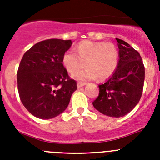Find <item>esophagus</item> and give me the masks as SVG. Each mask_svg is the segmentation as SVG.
<instances>
[{
  "mask_svg": "<svg viewBox=\"0 0 160 160\" xmlns=\"http://www.w3.org/2000/svg\"><path fill=\"white\" fill-rule=\"evenodd\" d=\"M85 85H86V83H85V82H78L77 83L78 88H81V87H84Z\"/></svg>",
  "mask_w": 160,
  "mask_h": 160,
  "instance_id": "esophagus-1",
  "label": "esophagus"
}]
</instances>
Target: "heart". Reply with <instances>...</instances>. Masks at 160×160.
<instances>
[{"instance_id":"heart-1","label":"heart","mask_w":160,"mask_h":160,"mask_svg":"<svg viewBox=\"0 0 160 160\" xmlns=\"http://www.w3.org/2000/svg\"><path fill=\"white\" fill-rule=\"evenodd\" d=\"M118 62L117 48L112 43L103 42H82L76 47V53L67 50L62 56L63 66L70 73H75L84 64L87 66L73 75L82 81L96 77L101 80L108 78L115 71Z\"/></svg>"}]
</instances>
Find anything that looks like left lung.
Instances as JSON below:
<instances>
[{
    "instance_id": "left-lung-1",
    "label": "left lung",
    "mask_w": 160,
    "mask_h": 160,
    "mask_svg": "<svg viewBox=\"0 0 160 160\" xmlns=\"http://www.w3.org/2000/svg\"><path fill=\"white\" fill-rule=\"evenodd\" d=\"M118 62L111 77L99 85V94L93 102L94 108L107 116L119 118L135 108L142 96L145 68L138 51L116 38Z\"/></svg>"
}]
</instances>
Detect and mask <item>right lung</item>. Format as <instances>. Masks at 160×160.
I'll return each instance as SVG.
<instances>
[{
    "mask_svg": "<svg viewBox=\"0 0 160 160\" xmlns=\"http://www.w3.org/2000/svg\"><path fill=\"white\" fill-rule=\"evenodd\" d=\"M71 40L48 39L25 52L18 70L20 99L30 114L42 119L58 116L67 108L77 83L68 75L62 56Z\"/></svg>",
    "mask_w": 160,
    "mask_h": 160,
    "instance_id": "add662e5",
    "label": "right lung"
}]
</instances>
